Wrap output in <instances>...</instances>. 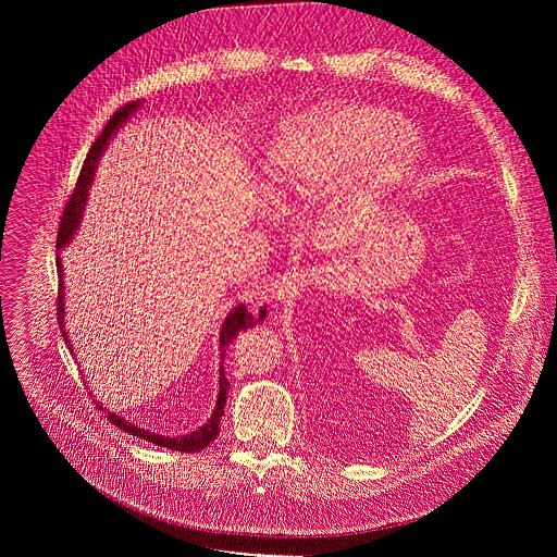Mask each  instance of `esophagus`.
Wrapping results in <instances>:
<instances>
[{
    "mask_svg": "<svg viewBox=\"0 0 557 557\" xmlns=\"http://www.w3.org/2000/svg\"><path fill=\"white\" fill-rule=\"evenodd\" d=\"M306 286H308V275L304 271H293V273H284L277 280H273L269 290L275 301L293 304Z\"/></svg>",
    "mask_w": 557,
    "mask_h": 557,
    "instance_id": "esophagus-1",
    "label": "esophagus"
}]
</instances>
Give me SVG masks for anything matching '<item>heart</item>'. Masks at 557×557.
Masks as SVG:
<instances>
[{
	"mask_svg": "<svg viewBox=\"0 0 557 557\" xmlns=\"http://www.w3.org/2000/svg\"><path fill=\"white\" fill-rule=\"evenodd\" d=\"M381 151L374 185L404 181L425 151L423 136L379 106H344L288 119L269 151L271 176L297 196H322Z\"/></svg>",
	"mask_w": 557,
	"mask_h": 557,
	"instance_id": "heart-1",
	"label": "heart"
}]
</instances>
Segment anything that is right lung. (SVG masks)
Listing matches in <instances>:
<instances>
[{
  "label": "right lung",
  "mask_w": 557,
  "mask_h": 557,
  "mask_svg": "<svg viewBox=\"0 0 557 557\" xmlns=\"http://www.w3.org/2000/svg\"><path fill=\"white\" fill-rule=\"evenodd\" d=\"M143 106V101H132L127 106H123L106 125V129L99 134V138L95 140V145L90 147V153L86 158L84 163V170L82 174H78V181H76V187H74V194L70 196L67 205H65V211H63V218H61V224H59V235H57V251L65 249L72 240H74V233L78 231V224H82V218H84V211H86V202H88V196H90V189H92V181H95V172H97V165L101 161V156L110 143V138L127 123V119ZM57 273H59V301H57V317H59V326H61V335L65 339V346L72 350L70 346V339H67V333H65V282H63V264H61V256H57ZM267 317V306H260V308H253V306H247V304H237L222 322V329H220V359L224 361V348L240 335L243 331L247 329H253L258 326L260 322H264ZM228 389V381L224 376V366H220V387H218V401H215V410L211 412L209 421L205 425H200L196 432L191 434H185V436H163V434H153V432H147L143 430L140 425L136 423H129L125 421L123 417H119L116 412H108V419L121 428L123 432L132 434V436H138L147 443H153V445H161V447H168V449H174V451H200L205 449L211 441H215V436L220 434V419L224 414V406H226V392ZM101 410L103 404H99Z\"/></svg>",
  "instance_id": "1"
}]
</instances>
